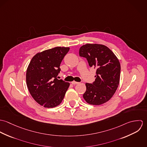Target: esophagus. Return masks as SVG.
<instances>
[{"label": "esophagus", "instance_id": "1", "mask_svg": "<svg viewBox=\"0 0 147 147\" xmlns=\"http://www.w3.org/2000/svg\"><path fill=\"white\" fill-rule=\"evenodd\" d=\"M71 83L73 84V85H75V84H79V82H75V81H73L71 82Z\"/></svg>", "mask_w": 147, "mask_h": 147}]
</instances>
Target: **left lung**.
I'll return each mask as SVG.
<instances>
[{
    "instance_id": "1",
    "label": "left lung",
    "mask_w": 147,
    "mask_h": 147,
    "mask_svg": "<svg viewBox=\"0 0 147 147\" xmlns=\"http://www.w3.org/2000/svg\"><path fill=\"white\" fill-rule=\"evenodd\" d=\"M79 55L96 68L95 81L86 83L83 98L89 104L100 105L108 101L116 92L120 80L121 65L115 54L107 46L88 43L79 50Z\"/></svg>"
}]
</instances>
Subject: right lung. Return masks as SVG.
<instances>
[{
	"label": "right lung",
	"instance_id": "right-lung-1",
	"mask_svg": "<svg viewBox=\"0 0 147 147\" xmlns=\"http://www.w3.org/2000/svg\"><path fill=\"white\" fill-rule=\"evenodd\" d=\"M69 47H56L37 53L26 70V81L34 100L45 107L53 108L61 104L69 83L57 78L60 65Z\"/></svg>",
	"mask_w": 147,
	"mask_h": 147
}]
</instances>
